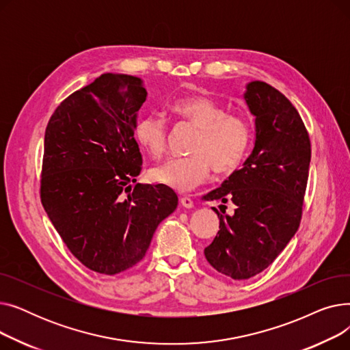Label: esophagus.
Masks as SVG:
<instances>
[{"label": "esophagus", "mask_w": 350, "mask_h": 350, "mask_svg": "<svg viewBox=\"0 0 350 350\" xmlns=\"http://www.w3.org/2000/svg\"><path fill=\"white\" fill-rule=\"evenodd\" d=\"M180 203H181L183 207H186V208H191L193 207V200L189 196H181L180 197Z\"/></svg>", "instance_id": "obj_1"}]
</instances>
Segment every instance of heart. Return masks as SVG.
<instances>
[{"mask_svg": "<svg viewBox=\"0 0 350 350\" xmlns=\"http://www.w3.org/2000/svg\"><path fill=\"white\" fill-rule=\"evenodd\" d=\"M172 110L201 129L191 156L172 159L152 170V178L177 191L201 185L211 167L218 174L234 172L245 156L251 139L250 122L207 95H191L176 100ZM136 139L146 152L161 157L167 150V124L157 115L143 116L136 124Z\"/></svg>", "mask_w": 350, "mask_h": 350, "instance_id": "obj_1", "label": "heart"}]
</instances>
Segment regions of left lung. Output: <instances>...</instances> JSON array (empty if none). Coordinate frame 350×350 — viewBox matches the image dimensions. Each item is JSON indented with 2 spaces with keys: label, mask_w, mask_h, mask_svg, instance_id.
<instances>
[{
  "label": "left lung",
  "mask_w": 350,
  "mask_h": 350,
  "mask_svg": "<svg viewBox=\"0 0 350 350\" xmlns=\"http://www.w3.org/2000/svg\"><path fill=\"white\" fill-rule=\"evenodd\" d=\"M244 100L255 118L251 154L221 187L204 196L231 200L219 230L204 248L207 261L232 280H248L268 268L295 235L306 190L310 143L298 110L273 86L251 81Z\"/></svg>",
  "instance_id": "8db88e82"
}]
</instances>
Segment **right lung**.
Here are the masks:
<instances>
[{
  "label": "right lung",
  "instance_id": "add662e5",
  "mask_svg": "<svg viewBox=\"0 0 350 350\" xmlns=\"http://www.w3.org/2000/svg\"><path fill=\"white\" fill-rule=\"evenodd\" d=\"M146 98L140 78L105 73L68 96L45 131L42 206L69 251L105 275L143 260L178 203L164 185L133 186L142 169L133 135Z\"/></svg>",
  "mask_w": 350,
  "mask_h": 350
}]
</instances>
